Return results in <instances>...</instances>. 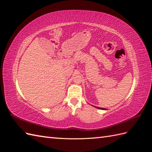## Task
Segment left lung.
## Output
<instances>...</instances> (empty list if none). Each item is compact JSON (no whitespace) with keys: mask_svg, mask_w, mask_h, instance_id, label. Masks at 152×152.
Here are the masks:
<instances>
[{"mask_svg":"<svg viewBox=\"0 0 152 152\" xmlns=\"http://www.w3.org/2000/svg\"><path fill=\"white\" fill-rule=\"evenodd\" d=\"M97 108H98V109H101V110H106L105 108H99V107H96Z\"/></svg>","mask_w":152,"mask_h":152,"instance_id":"obj_1","label":"left lung"}]
</instances>
